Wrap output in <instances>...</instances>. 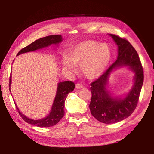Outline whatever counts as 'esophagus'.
<instances>
[{"label": "esophagus", "instance_id": "obj_1", "mask_svg": "<svg viewBox=\"0 0 154 154\" xmlns=\"http://www.w3.org/2000/svg\"><path fill=\"white\" fill-rule=\"evenodd\" d=\"M75 88H76L77 89H81V88H83V85L82 84H80V83H77L76 85H75Z\"/></svg>", "mask_w": 154, "mask_h": 154}]
</instances>
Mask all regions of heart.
<instances>
[{
	"instance_id": "heart-1",
	"label": "heart",
	"mask_w": 154,
	"mask_h": 154,
	"mask_svg": "<svg viewBox=\"0 0 154 154\" xmlns=\"http://www.w3.org/2000/svg\"><path fill=\"white\" fill-rule=\"evenodd\" d=\"M111 58V49L107 44L86 41L75 45L70 50L69 56H64L62 64L71 72L76 71L75 65L81 66V71L85 77L94 79L105 72Z\"/></svg>"
}]
</instances>
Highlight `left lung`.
I'll return each mask as SVG.
<instances>
[{
  "mask_svg": "<svg viewBox=\"0 0 154 154\" xmlns=\"http://www.w3.org/2000/svg\"><path fill=\"white\" fill-rule=\"evenodd\" d=\"M110 35L118 47L116 61L101 76L91 83V114L104 124H113L127 118L136 109L143 86V69L137 51L128 41L119 36ZM128 66L135 72V83L129 94L123 99L111 97L106 90L108 77L114 69Z\"/></svg>",
  "mask_w": 154,
  "mask_h": 154,
  "instance_id": "8db88e82",
  "label": "left lung"
}]
</instances>
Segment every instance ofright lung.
<instances>
[{"label":"right lung","instance_id":"right-lung-1","mask_svg":"<svg viewBox=\"0 0 154 154\" xmlns=\"http://www.w3.org/2000/svg\"><path fill=\"white\" fill-rule=\"evenodd\" d=\"M62 41L61 35H55L45 36L36 40L29 45L25 47L18 52L17 56L26 53V52L33 51L37 49H42L51 45V44H58ZM11 83V76L9 78V91ZM75 88V83L71 81H65L60 82L57 88V92L55 99H54L51 110L48 116L41 119H32L22 114V112L16 106L17 112L24 120L27 123L34 125L38 127H50L58 124L64 115V103L66 100L68 94L72 92Z\"/></svg>","mask_w":154,"mask_h":154}]
</instances>
